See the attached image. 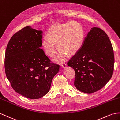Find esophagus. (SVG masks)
Returning <instances> with one entry per match:
<instances>
[{
    "label": "esophagus",
    "mask_w": 120,
    "mask_h": 120,
    "mask_svg": "<svg viewBox=\"0 0 120 120\" xmlns=\"http://www.w3.org/2000/svg\"><path fill=\"white\" fill-rule=\"evenodd\" d=\"M61 66H62L63 68H66L67 66V64L65 63H62V64H61Z\"/></svg>",
    "instance_id": "esophagus-1"
}]
</instances>
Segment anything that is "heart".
<instances>
[{
	"instance_id": "heart-1",
	"label": "heart",
	"mask_w": 120,
	"mask_h": 120,
	"mask_svg": "<svg viewBox=\"0 0 120 120\" xmlns=\"http://www.w3.org/2000/svg\"><path fill=\"white\" fill-rule=\"evenodd\" d=\"M48 37L42 40V46L46 54L53 57L56 53L57 47L60 49L55 61L61 62L68 55H73L81 47L84 38V31L81 24L77 21H71L62 24H56L49 28Z\"/></svg>"
}]
</instances>
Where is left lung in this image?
I'll list each match as a JSON object with an SVG mask.
<instances>
[{
  "mask_svg": "<svg viewBox=\"0 0 120 120\" xmlns=\"http://www.w3.org/2000/svg\"><path fill=\"white\" fill-rule=\"evenodd\" d=\"M115 57L109 37L104 30L93 27L81 48L68 62L75 71L74 85L91 94L100 90L112 76Z\"/></svg>",
  "mask_w": 120,
  "mask_h": 120,
  "instance_id": "left-lung-1",
  "label": "left lung"
}]
</instances>
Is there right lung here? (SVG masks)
I'll list each match as a JSON object with an SVG mask.
<instances>
[{"label": "right lung", "instance_id": "add662e5", "mask_svg": "<svg viewBox=\"0 0 120 120\" xmlns=\"http://www.w3.org/2000/svg\"><path fill=\"white\" fill-rule=\"evenodd\" d=\"M42 32L29 26L13 35L4 58L6 76L16 93L37 99L48 93L60 65L52 62L42 46Z\"/></svg>", "mask_w": 120, "mask_h": 120}]
</instances>
